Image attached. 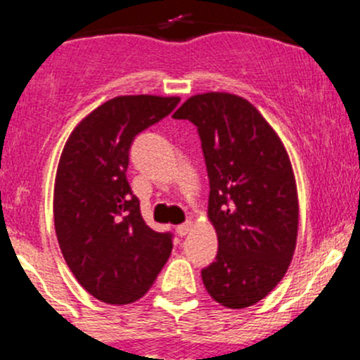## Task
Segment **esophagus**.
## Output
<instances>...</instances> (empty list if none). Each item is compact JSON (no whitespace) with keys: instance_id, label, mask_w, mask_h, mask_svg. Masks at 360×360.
I'll return each mask as SVG.
<instances>
[{"instance_id":"esophagus-1","label":"esophagus","mask_w":360,"mask_h":360,"mask_svg":"<svg viewBox=\"0 0 360 360\" xmlns=\"http://www.w3.org/2000/svg\"><path fill=\"white\" fill-rule=\"evenodd\" d=\"M191 230V223L190 221H186V223L179 224V226L176 228V233L179 235V237H184V235H188V231Z\"/></svg>"}]
</instances>
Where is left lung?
Listing matches in <instances>:
<instances>
[{"mask_svg": "<svg viewBox=\"0 0 360 360\" xmlns=\"http://www.w3.org/2000/svg\"><path fill=\"white\" fill-rule=\"evenodd\" d=\"M198 130L209 174L217 256L202 270L207 292L228 308L263 300L288 271L297 237V191L281 137L244 97L207 92L174 112Z\"/></svg>", "mask_w": 360, "mask_h": 360, "instance_id": "obj_1", "label": "left lung"}]
</instances>
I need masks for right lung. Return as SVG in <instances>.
<instances>
[{
    "label": "right lung",
    "mask_w": 360,
    "mask_h": 360,
    "mask_svg": "<svg viewBox=\"0 0 360 360\" xmlns=\"http://www.w3.org/2000/svg\"><path fill=\"white\" fill-rule=\"evenodd\" d=\"M179 101H106L76 125L60 155L53 190L57 240L76 281L104 303L143 297L172 252V235L144 223L127 167L137 134L165 118Z\"/></svg>",
    "instance_id": "add662e5"
}]
</instances>
